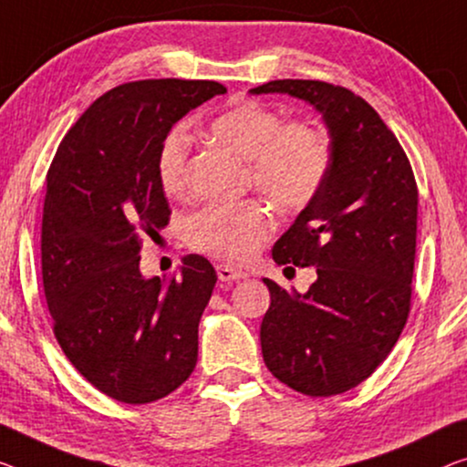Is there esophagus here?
Masks as SVG:
<instances>
[{
	"instance_id": "esophagus-1",
	"label": "esophagus",
	"mask_w": 467,
	"mask_h": 467,
	"mask_svg": "<svg viewBox=\"0 0 467 467\" xmlns=\"http://www.w3.org/2000/svg\"><path fill=\"white\" fill-rule=\"evenodd\" d=\"M218 278L222 283H231V281H243V278H247V273H243L239 268H233L228 266V264H218Z\"/></svg>"
}]
</instances>
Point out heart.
<instances>
[{
    "label": "heart",
    "mask_w": 467,
    "mask_h": 467,
    "mask_svg": "<svg viewBox=\"0 0 467 467\" xmlns=\"http://www.w3.org/2000/svg\"><path fill=\"white\" fill-rule=\"evenodd\" d=\"M207 134L247 163L252 184L283 212L302 210L317 197L329 171L331 149L321 130L304 121L281 123L268 104L236 99L207 123ZM191 142L182 128L163 136L157 150V180L167 194L186 189ZM186 239L199 252L245 260L273 231L262 201L212 203L184 222Z\"/></svg>",
    "instance_id": "1"
}]
</instances>
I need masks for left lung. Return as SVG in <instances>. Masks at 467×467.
<instances>
[{
  "mask_svg": "<svg viewBox=\"0 0 467 467\" xmlns=\"http://www.w3.org/2000/svg\"><path fill=\"white\" fill-rule=\"evenodd\" d=\"M252 94H289L315 107L331 161L317 197L275 243L276 264L317 266L306 294L264 278L270 308L260 342L268 371L308 396L358 386L399 342L411 308L417 184L396 136L350 89L276 79Z\"/></svg>",
  "mask_w": 467,
  "mask_h": 467,
  "instance_id": "obj_1",
  "label": "left lung"
}]
</instances>
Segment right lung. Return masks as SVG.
Wrapping results in <instances>:
<instances>
[{
	"mask_svg": "<svg viewBox=\"0 0 467 467\" xmlns=\"http://www.w3.org/2000/svg\"><path fill=\"white\" fill-rule=\"evenodd\" d=\"M218 94V81L184 79L109 89L68 130L47 171L41 275L54 336L89 384L128 405L163 399L197 365L215 270L191 254L178 275L146 278L140 249L171 213L157 180L159 144Z\"/></svg>",
	"mask_w": 467,
	"mask_h": 467,
	"instance_id": "1",
	"label": "right lung"
}]
</instances>
